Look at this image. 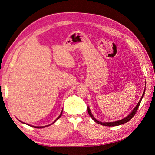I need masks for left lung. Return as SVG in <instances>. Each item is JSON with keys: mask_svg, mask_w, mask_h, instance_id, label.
<instances>
[{"mask_svg": "<svg viewBox=\"0 0 155 155\" xmlns=\"http://www.w3.org/2000/svg\"><path fill=\"white\" fill-rule=\"evenodd\" d=\"M144 93H145V88H144V93H143V95H142V97L140 98V101H139V103H138V104L136 105V107H134V109L130 112V114H128L127 117H126L125 118H123V119H121V120H117V121H114V122H104V123H103V122L98 121V120H97L96 118H95L93 117V114H92L91 111V110H90L89 107H87L88 113V114H89L90 117H91L92 118H93V120L94 122H96V123H98V124H100L103 125V126H107V127L118 126V125H120V124H124V123H127V122L129 121V120L131 119V118H132L134 116V114H135L136 113H137V110H138V108H139V105H140V102H141V101H142V98H143V97H144Z\"/></svg>", "mask_w": 155, "mask_h": 155, "instance_id": "left-lung-1", "label": "left lung"}]
</instances>
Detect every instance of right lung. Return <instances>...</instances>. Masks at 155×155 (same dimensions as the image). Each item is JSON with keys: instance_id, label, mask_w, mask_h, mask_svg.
<instances>
[{"instance_id": "right-lung-1", "label": "right lung", "mask_w": 155, "mask_h": 155, "mask_svg": "<svg viewBox=\"0 0 155 155\" xmlns=\"http://www.w3.org/2000/svg\"><path fill=\"white\" fill-rule=\"evenodd\" d=\"M62 110H63V108H62V111H61V114H60V115H59V116L58 117V118H57V119H56L53 123H51V124H48V125H46V126H42V127H37V126H33V125H30V124H27V123H22V121H21V120H19L20 122H21V123H24V124H28V125H30V126H31V127H34V128H45V127H48V126H50V125H51V124H54L56 121H57L59 118H60L61 117V115H62Z\"/></svg>"}]
</instances>
